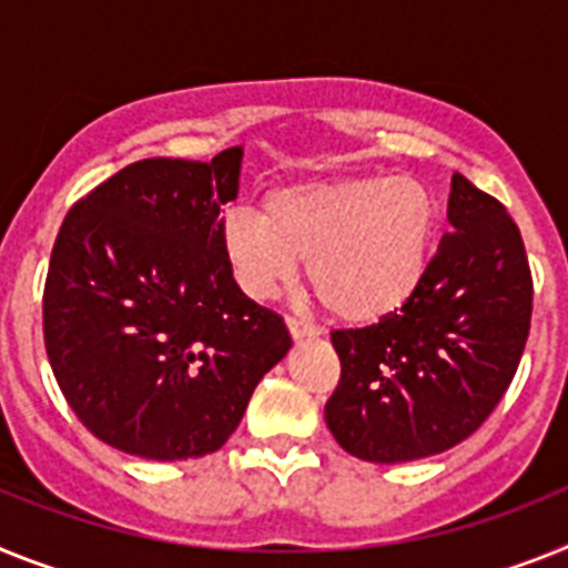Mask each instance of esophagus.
Listing matches in <instances>:
<instances>
[{
    "mask_svg": "<svg viewBox=\"0 0 568 568\" xmlns=\"http://www.w3.org/2000/svg\"><path fill=\"white\" fill-rule=\"evenodd\" d=\"M285 325H288V332L294 339L312 337V334L320 332L317 325L308 323V320H303V317H297V314H288V317H285Z\"/></svg>",
    "mask_w": 568,
    "mask_h": 568,
    "instance_id": "1",
    "label": "esophagus"
}]
</instances>
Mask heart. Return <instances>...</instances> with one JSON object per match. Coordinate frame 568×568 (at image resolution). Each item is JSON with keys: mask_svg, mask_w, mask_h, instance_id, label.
<instances>
[{"mask_svg": "<svg viewBox=\"0 0 568 568\" xmlns=\"http://www.w3.org/2000/svg\"><path fill=\"white\" fill-rule=\"evenodd\" d=\"M434 234V202L408 176H343L271 191L263 214L234 209L220 245L236 285L277 297L305 260L308 283L343 320H377L420 285Z\"/></svg>", "mask_w": 568, "mask_h": 568, "instance_id": "1", "label": "heart"}]
</instances>
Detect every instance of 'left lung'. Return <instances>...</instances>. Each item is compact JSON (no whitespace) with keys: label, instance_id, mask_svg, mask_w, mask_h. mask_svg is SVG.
<instances>
[{"label":"left lung","instance_id":"obj_1","mask_svg":"<svg viewBox=\"0 0 568 568\" xmlns=\"http://www.w3.org/2000/svg\"><path fill=\"white\" fill-rule=\"evenodd\" d=\"M440 248L412 297L363 328H337L334 440L368 463L440 455L486 423L520 366L531 268L503 202L452 176Z\"/></svg>","mask_w":568,"mask_h":568}]
</instances>
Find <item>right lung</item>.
I'll return each instance as SVG.
<instances>
[{"label": "right lung", "mask_w": 568, "mask_h": 568, "mask_svg": "<svg viewBox=\"0 0 568 568\" xmlns=\"http://www.w3.org/2000/svg\"><path fill=\"white\" fill-rule=\"evenodd\" d=\"M243 148L140 160L68 211L42 294L53 377L79 423L148 460L211 455L291 337L220 245Z\"/></svg>", "instance_id": "obj_1"}]
</instances>
